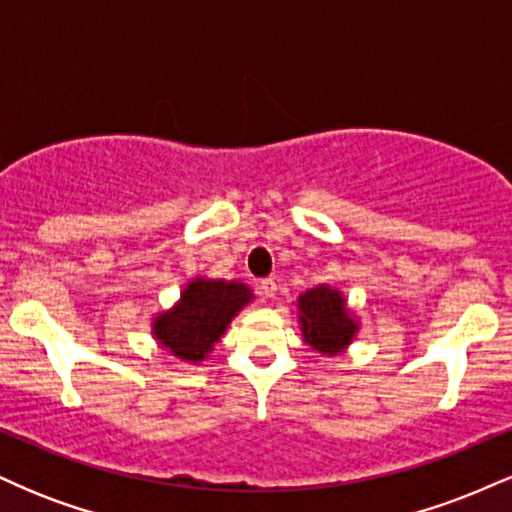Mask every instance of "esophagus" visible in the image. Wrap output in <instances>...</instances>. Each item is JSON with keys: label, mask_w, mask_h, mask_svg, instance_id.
I'll return each instance as SVG.
<instances>
[{"label": "esophagus", "mask_w": 512, "mask_h": 512, "mask_svg": "<svg viewBox=\"0 0 512 512\" xmlns=\"http://www.w3.org/2000/svg\"><path fill=\"white\" fill-rule=\"evenodd\" d=\"M257 289H260V296L267 298V301H269V298L276 296V281L274 279H262Z\"/></svg>", "instance_id": "1"}]
</instances>
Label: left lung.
<instances>
[{
	"instance_id": "left-lung-1",
	"label": "left lung",
	"mask_w": 512,
	"mask_h": 512,
	"mask_svg": "<svg viewBox=\"0 0 512 512\" xmlns=\"http://www.w3.org/2000/svg\"><path fill=\"white\" fill-rule=\"evenodd\" d=\"M296 308L303 342L322 356L344 354L361 327L358 317L346 305L344 293L330 284L301 293Z\"/></svg>"
}]
</instances>
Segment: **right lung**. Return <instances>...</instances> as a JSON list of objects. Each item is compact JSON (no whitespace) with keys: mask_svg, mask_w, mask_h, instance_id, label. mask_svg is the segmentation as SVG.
<instances>
[{"mask_svg":"<svg viewBox=\"0 0 512 512\" xmlns=\"http://www.w3.org/2000/svg\"><path fill=\"white\" fill-rule=\"evenodd\" d=\"M252 298L250 286L243 281L195 276L180 291L178 303L154 317L151 334L173 358L199 363L214 351L233 317Z\"/></svg>","mask_w":512,"mask_h":512,"instance_id":"add662e5","label":"right lung"}]
</instances>
